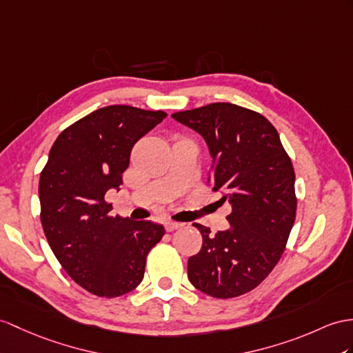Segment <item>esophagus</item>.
<instances>
[{"mask_svg": "<svg viewBox=\"0 0 353 353\" xmlns=\"http://www.w3.org/2000/svg\"><path fill=\"white\" fill-rule=\"evenodd\" d=\"M165 228L168 232H174L179 228H183V223H176V221H166L165 223Z\"/></svg>", "mask_w": 353, "mask_h": 353, "instance_id": "obj_1", "label": "esophagus"}]
</instances>
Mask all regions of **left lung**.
<instances>
[{"mask_svg":"<svg viewBox=\"0 0 353 353\" xmlns=\"http://www.w3.org/2000/svg\"><path fill=\"white\" fill-rule=\"evenodd\" d=\"M199 133L212 157L208 183L232 205L229 229L202 234L188 259L192 285L212 298H235L268 277L285 252L295 223V172L268 119L232 103H211L172 114Z\"/></svg>","mask_w":353,"mask_h":353,"instance_id":"1","label":"left lung"}]
</instances>
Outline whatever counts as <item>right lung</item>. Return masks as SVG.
Here are the masks:
<instances>
[{
  "instance_id": "obj_1",
  "label": "right lung",
  "mask_w": 353,
  "mask_h": 353,
  "mask_svg": "<svg viewBox=\"0 0 353 353\" xmlns=\"http://www.w3.org/2000/svg\"><path fill=\"white\" fill-rule=\"evenodd\" d=\"M163 110L114 105L91 112L59 133L39 183L48 243L77 285L103 298L132 292L165 228L112 217L105 201L119 190L133 145L160 124Z\"/></svg>"
}]
</instances>
